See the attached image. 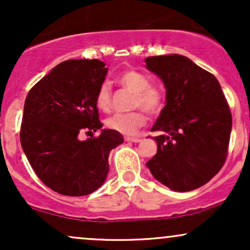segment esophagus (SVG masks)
<instances>
[{
    "instance_id": "1",
    "label": "esophagus",
    "mask_w": 250,
    "mask_h": 250,
    "mask_svg": "<svg viewBox=\"0 0 250 250\" xmlns=\"http://www.w3.org/2000/svg\"><path fill=\"white\" fill-rule=\"evenodd\" d=\"M125 141H128V142H141V137H129V136H127V137H125Z\"/></svg>"
}]
</instances>
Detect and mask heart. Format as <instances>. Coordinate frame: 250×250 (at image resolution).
<instances>
[{
  "label": "heart",
  "instance_id": "1",
  "mask_svg": "<svg viewBox=\"0 0 250 250\" xmlns=\"http://www.w3.org/2000/svg\"><path fill=\"white\" fill-rule=\"evenodd\" d=\"M119 84L133 93L131 108H143L151 115L160 113L165 102V95L159 85L149 83L148 76L137 70L128 69L122 71L117 76ZM96 105L103 111L110 110L113 102L111 88L107 82L100 84L95 96ZM147 123V116L141 109L130 111L127 114H115L105 121V125L111 130L125 135H133L137 133L140 128Z\"/></svg>",
  "mask_w": 250,
  "mask_h": 250
}]
</instances>
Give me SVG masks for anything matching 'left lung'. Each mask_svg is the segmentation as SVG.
Listing matches in <instances>:
<instances>
[{"mask_svg":"<svg viewBox=\"0 0 250 250\" xmlns=\"http://www.w3.org/2000/svg\"><path fill=\"white\" fill-rule=\"evenodd\" d=\"M147 68L167 89L166 105L151 128L156 155L147 167L157 181L175 191H190L220 171L231 131L229 110L217 79L188 57L150 56Z\"/></svg>","mask_w":250,"mask_h":250,"instance_id":"obj_1","label":"left lung"}]
</instances>
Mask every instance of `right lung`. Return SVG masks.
<instances>
[{
  "instance_id": "obj_1",
  "label": "right lung",
  "mask_w": 250,
  "mask_h": 250,
  "mask_svg": "<svg viewBox=\"0 0 250 250\" xmlns=\"http://www.w3.org/2000/svg\"><path fill=\"white\" fill-rule=\"evenodd\" d=\"M108 69L100 60H68L30 89L20 140L37 177L67 196L91 194L104 182L111 149L122 135L102 129L95 96ZM83 132L91 137L82 142Z\"/></svg>"
}]
</instances>
